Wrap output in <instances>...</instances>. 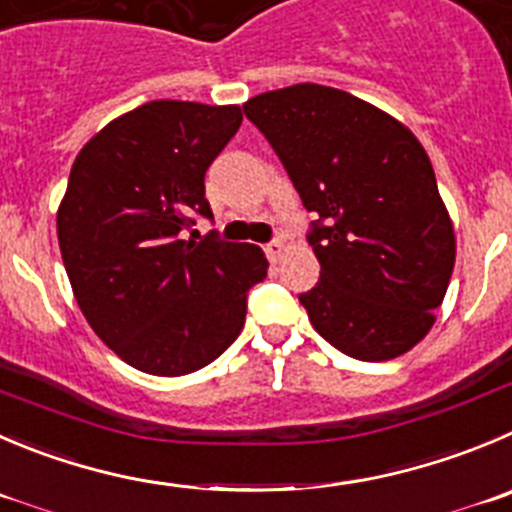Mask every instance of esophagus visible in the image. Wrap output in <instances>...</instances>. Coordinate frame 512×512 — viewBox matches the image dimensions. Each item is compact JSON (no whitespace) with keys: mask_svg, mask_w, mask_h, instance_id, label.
<instances>
[{"mask_svg":"<svg viewBox=\"0 0 512 512\" xmlns=\"http://www.w3.org/2000/svg\"><path fill=\"white\" fill-rule=\"evenodd\" d=\"M264 251L271 261H276L281 256V251H284V238H274V241H269Z\"/></svg>","mask_w":512,"mask_h":512,"instance_id":"esophagus-1","label":"esophagus"}]
</instances>
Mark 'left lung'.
Masks as SVG:
<instances>
[{"mask_svg": "<svg viewBox=\"0 0 512 512\" xmlns=\"http://www.w3.org/2000/svg\"><path fill=\"white\" fill-rule=\"evenodd\" d=\"M314 213L319 259L299 294L316 332L347 357L384 362L435 324L455 266V233L420 140L334 87L264 92L243 105Z\"/></svg>", "mask_w": 512, "mask_h": 512, "instance_id": "8db88e82", "label": "left lung"}]
</instances>
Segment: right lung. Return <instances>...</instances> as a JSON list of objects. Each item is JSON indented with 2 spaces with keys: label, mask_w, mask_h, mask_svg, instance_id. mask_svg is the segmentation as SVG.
<instances>
[{
  "label": "right lung",
  "mask_w": 512,
  "mask_h": 512,
  "mask_svg": "<svg viewBox=\"0 0 512 512\" xmlns=\"http://www.w3.org/2000/svg\"><path fill=\"white\" fill-rule=\"evenodd\" d=\"M236 105L153 100L100 130L77 155L57 213L62 261L97 337L123 362L180 377L241 332L264 251L211 231L206 170L241 128Z\"/></svg>",
  "instance_id": "right-lung-1"
}]
</instances>
